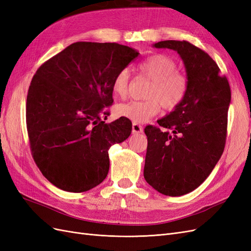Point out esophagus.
<instances>
[{
  "label": "esophagus",
  "mask_w": 251,
  "mask_h": 251,
  "mask_svg": "<svg viewBox=\"0 0 251 251\" xmlns=\"http://www.w3.org/2000/svg\"><path fill=\"white\" fill-rule=\"evenodd\" d=\"M142 131H143V127H142V126L141 125H138V124H133V126H132V132H133V134H140V133H142Z\"/></svg>",
  "instance_id": "esophagus-1"
}]
</instances>
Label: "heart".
<instances>
[{"label":"heart","mask_w":251,"mask_h":251,"mask_svg":"<svg viewBox=\"0 0 251 251\" xmlns=\"http://www.w3.org/2000/svg\"><path fill=\"white\" fill-rule=\"evenodd\" d=\"M176 62L165 54H154L142 60L138 70L143 76L151 80L147 92V100H132L118 104L115 111L118 116L133 123H146L160 110V103L165 110H174L183 101L188 90V79L177 71ZM130 80V71L121 70L113 80V93L126 97Z\"/></svg>","instance_id":"heart-1"}]
</instances>
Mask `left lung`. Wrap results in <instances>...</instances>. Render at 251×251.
<instances>
[{
  "instance_id": "8db88e82",
  "label": "left lung",
  "mask_w": 251,
  "mask_h": 251,
  "mask_svg": "<svg viewBox=\"0 0 251 251\" xmlns=\"http://www.w3.org/2000/svg\"><path fill=\"white\" fill-rule=\"evenodd\" d=\"M153 47L177 51L188 90L183 101L157 121L166 131L153 126L144 128L148 149L143 176L157 192L178 197L200 186L221 158L231 92L215 60L193 44L162 41Z\"/></svg>"
}]
</instances>
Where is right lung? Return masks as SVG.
<instances>
[{"instance_id": "obj_1", "label": "right lung", "mask_w": 251, "mask_h": 251, "mask_svg": "<svg viewBox=\"0 0 251 251\" xmlns=\"http://www.w3.org/2000/svg\"><path fill=\"white\" fill-rule=\"evenodd\" d=\"M138 55L116 43L77 42L35 72L26 103L30 149L54 186L82 193L107 177L108 151L131 135L132 123L104 124L101 116L113 103L114 78Z\"/></svg>"}]
</instances>
